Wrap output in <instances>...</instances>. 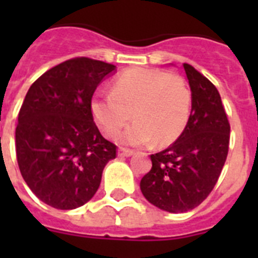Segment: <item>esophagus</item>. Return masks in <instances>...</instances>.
<instances>
[{
  "label": "esophagus",
  "mask_w": 258,
  "mask_h": 258,
  "mask_svg": "<svg viewBox=\"0 0 258 258\" xmlns=\"http://www.w3.org/2000/svg\"><path fill=\"white\" fill-rule=\"evenodd\" d=\"M134 152L132 151V150H126V149H118V151H117V155L120 157H127V156H132V155H133Z\"/></svg>",
  "instance_id": "esophagus-1"
}]
</instances>
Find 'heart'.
Instances as JSON below:
<instances>
[{"label":"heart","instance_id":"obj_1","mask_svg":"<svg viewBox=\"0 0 258 258\" xmlns=\"http://www.w3.org/2000/svg\"><path fill=\"white\" fill-rule=\"evenodd\" d=\"M192 106V94L179 75L150 68H132L118 75L109 94H98L90 102V112L99 131L124 145L157 146L174 142L186 129Z\"/></svg>","mask_w":258,"mask_h":258}]
</instances>
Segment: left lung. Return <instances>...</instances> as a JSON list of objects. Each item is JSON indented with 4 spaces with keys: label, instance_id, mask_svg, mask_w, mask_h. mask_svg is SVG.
<instances>
[{
    "label": "left lung",
    "instance_id": "left-lung-1",
    "mask_svg": "<svg viewBox=\"0 0 258 258\" xmlns=\"http://www.w3.org/2000/svg\"><path fill=\"white\" fill-rule=\"evenodd\" d=\"M192 106L186 129L172 146L151 155L152 168L141 179L143 197L157 208L183 213L207 199L221 174L230 142V124L217 88L183 63Z\"/></svg>",
    "mask_w": 258,
    "mask_h": 258
}]
</instances>
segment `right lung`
Returning <instances> with one entry per match:
<instances>
[{
    "instance_id": "1",
    "label": "right lung",
    "mask_w": 258,
    "mask_h": 258,
    "mask_svg": "<svg viewBox=\"0 0 258 258\" xmlns=\"http://www.w3.org/2000/svg\"><path fill=\"white\" fill-rule=\"evenodd\" d=\"M115 70L85 56L70 59L38 77L24 98L15 131L18 165L32 192L52 208L88 203L116 157L90 112L95 89Z\"/></svg>"
}]
</instances>
